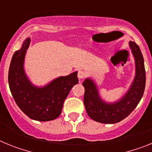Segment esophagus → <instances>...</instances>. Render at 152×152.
Masks as SVG:
<instances>
[{"label":"esophagus","instance_id":"obj_1","mask_svg":"<svg viewBox=\"0 0 152 152\" xmlns=\"http://www.w3.org/2000/svg\"><path fill=\"white\" fill-rule=\"evenodd\" d=\"M84 76H85V72L83 70H78V72H77V77L79 79H82L84 78Z\"/></svg>","mask_w":152,"mask_h":152}]
</instances>
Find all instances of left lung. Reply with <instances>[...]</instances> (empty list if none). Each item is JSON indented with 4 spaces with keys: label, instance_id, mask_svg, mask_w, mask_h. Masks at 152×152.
<instances>
[{
    "label": "left lung",
    "instance_id": "1",
    "mask_svg": "<svg viewBox=\"0 0 152 152\" xmlns=\"http://www.w3.org/2000/svg\"><path fill=\"white\" fill-rule=\"evenodd\" d=\"M129 46L135 57L136 73L131 88L121 100L114 103H105L99 96L96 85L92 80L86 79L83 82L86 111L94 121L107 124L119 123L135 110L143 96L145 88L144 58L135 42H130Z\"/></svg>",
    "mask_w": 152,
    "mask_h": 152
}]
</instances>
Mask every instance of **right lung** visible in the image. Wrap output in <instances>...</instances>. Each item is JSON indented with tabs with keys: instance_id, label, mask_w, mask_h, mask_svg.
Masks as SVG:
<instances>
[{
	"instance_id": "right-lung-1",
	"label": "right lung",
	"mask_w": 152,
	"mask_h": 152,
	"mask_svg": "<svg viewBox=\"0 0 152 152\" xmlns=\"http://www.w3.org/2000/svg\"><path fill=\"white\" fill-rule=\"evenodd\" d=\"M29 42V39H26L21 49L12 57L8 73L9 87L16 103L26 116L37 121H50L60 116L64 100L78 83L77 72L58 77L45 88L33 86L23 70L24 57Z\"/></svg>"
}]
</instances>
